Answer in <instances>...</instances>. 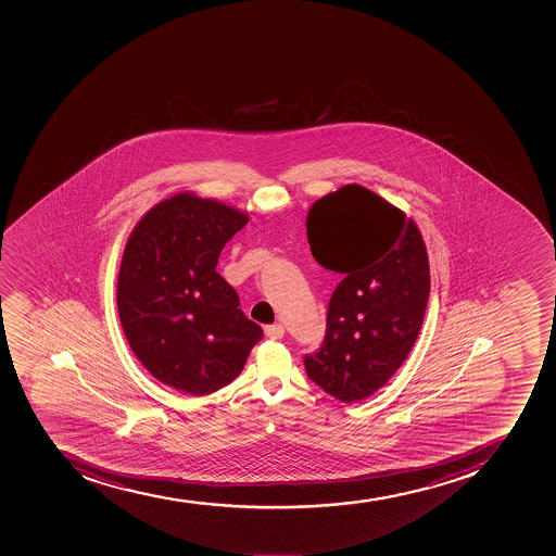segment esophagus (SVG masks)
<instances>
[{
	"label": "esophagus",
	"mask_w": 556,
	"mask_h": 556,
	"mask_svg": "<svg viewBox=\"0 0 556 556\" xmlns=\"http://www.w3.org/2000/svg\"><path fill=\"white\" fill-rule=\"evenodd\" d=\"M265 334L271 340L282 339L285 337V328L280 324H271V326H266Z\"/></svg>",
	"instance_id": "1"
}]
</instances>
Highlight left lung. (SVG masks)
<instances>
[{"label": "left lung", "mask_w": 556, "mask_h": 556, "mask_svg": "<svg viewBox=\"0 0 556 556\" xmlns=\"http://www.w3.org/2000/svg\"><path fill=\"white\" fill-rule=\"evenodd\" d=\"M306 227L318 265L344 279L329 301L323 345L304 367L323 391L359 402L391 380L418 339L429 255L413 219L356 184L315 201Z\"/></svg>", "instance_id": "8db88e82"}]
</instances>
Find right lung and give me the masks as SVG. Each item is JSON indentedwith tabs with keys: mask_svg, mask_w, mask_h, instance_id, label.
I'll return each instance as SVG.
<instances>
[{
	"mask_svg": "<svg viewBox=\"0 0 556 556\" xmlns=\"http://www.w3.org/2000/svg\"><path fill=\"white\" fill-rule=\"evenodd\" d=\"M247 223L222 201L180 192L132 228L118 271V317L135 356L165 386L211 394L236 380L263 339L216 271L223 247Z\"/></svg>",
	"mask_w": 556,
	"mask_h": 556,
	"instance_id": "1",
	"label": "right lung"
}]
</instances>
